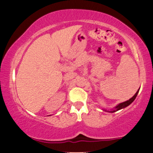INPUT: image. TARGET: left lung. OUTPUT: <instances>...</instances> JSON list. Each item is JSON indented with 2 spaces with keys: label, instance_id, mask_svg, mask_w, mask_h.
<instances>
[{
  "label": "left lung",
  "instance_id": "obj_1",
  "mask_svg": "<svg viewBox=\"0 0 153 153\" xmlns=\"http://www.w3.org/2000/svg\"><path fill=\"white\" fill-rule=\"evenodd\" d=\"M139 91H140V88H139L138 90H137V91L136 92V93H135V95H134V96H132L131 98L129 99V100H128L126 101V102H121V103L118 104L117 106L115 107V108H114V109H112V110H110V111H109V110H108V111L110 112V113H115V112L117 111V110H121V109H123V108H126V107H128V105H130L131 104L134 100H135V97H137V93H138ZM105 110V111H107L106 110Z\"/></svg>",
  "mask_w": 153,
  "mask_h": 153
}]
</instances>
